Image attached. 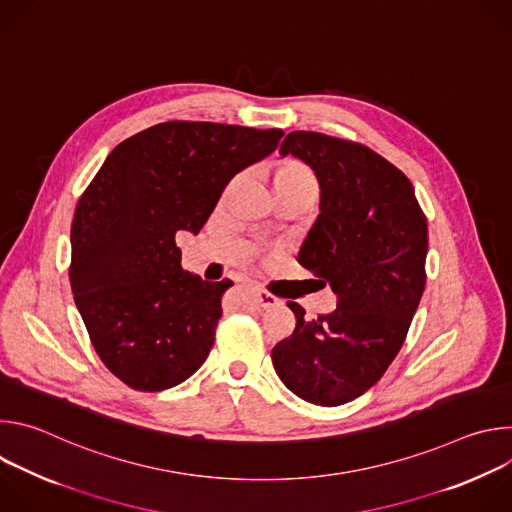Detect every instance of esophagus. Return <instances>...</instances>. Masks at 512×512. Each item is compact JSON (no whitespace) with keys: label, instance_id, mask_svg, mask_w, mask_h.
Listing matches in <instances>:
<instances>
[{"label":"esophagus","instance_id":"34e87169","mask_svg":"<svg viewBox=\"0 0 512 512\" xmlns=\"http://www.w3.org/2000/svg\"><path fill=\"white\" fill-rule=\"evenodd\" d=\"M255 298H257V304H259L261 308H273V306H279V304H281L279 298H275L273 294H269V291H265V289H257V291H255Z\"/></svg>","mask_w":512,"mask_h":512}]
</instances>
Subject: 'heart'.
Listing matches in <instances>:
<instances>
[{"instance_id":"heart-1","label":"heart","mask_w":512,"mask_h":512,"mask_svg":"<svg viewBox=\"0 0 512 512\" xmlns=\"http://www.w3.org/2000/svg\"><path fill=\"white\" fill-rule=\"evenodd\" d=\"M277 184H289V186H316L312 174L304 168H285L277 176Z\"/></svg>"}]
</instances>
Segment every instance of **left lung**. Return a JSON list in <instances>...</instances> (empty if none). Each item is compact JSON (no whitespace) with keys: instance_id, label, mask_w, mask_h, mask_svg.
<instances>
[{"instance_id":"obj_1","label":"left lung","mask_w":512,"mask_h":512,"mask_svg":"<svg viewBox=\"0 0 512 512\" xmlns=\"http://www.w3.org/2000/svg\"><path fill=\"white\" fill-rule=\"evenodd\" d=\"M281 156L308 164L320 214L298 263L338 296L336 310L304 320L271 350L281 383L334 407L369 391L399 354L425 287L427 221L409 178L367 145L316 131L285 135Z\"/></svg>"}]
</instances>
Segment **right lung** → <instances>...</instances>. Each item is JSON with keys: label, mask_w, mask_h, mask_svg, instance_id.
<instances>
[{"label": "right lung", "mask_w": 512, "mask_h": 512, "mask_svg": "<svg viewBox=\"0 0 512 512\" xmlns=\"http://www.w3.org/2000/svg\"><path fill=\"white\" fill-rule=\"evenodd\" d=\"M281 129L166 121L121 141L79 198L70 287L105 367L164 391L206 360L233 281L182 269L176 233H198L235 174L267 158Z\"/></svg>", "instance_id": "obj_1"}]
</instances>
